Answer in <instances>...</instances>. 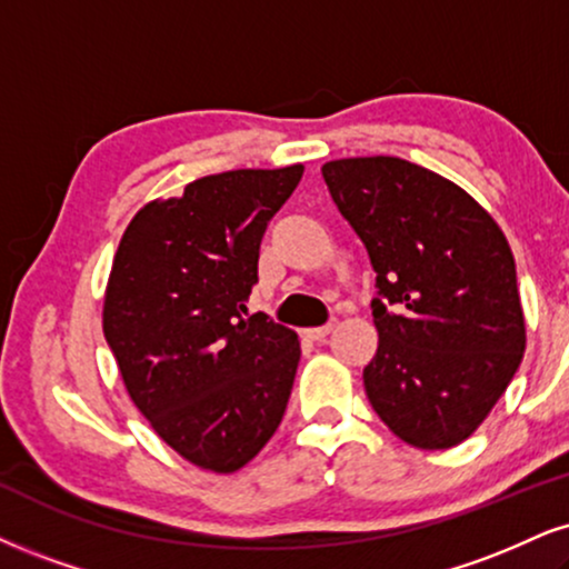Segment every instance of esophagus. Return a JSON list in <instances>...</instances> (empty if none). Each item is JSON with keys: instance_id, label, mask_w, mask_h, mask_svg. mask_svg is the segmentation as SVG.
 <instances>
[{"instance_id": "obj_1", "label": "esophagus", "mask_w": 569, "mask_h": 569, "mask_svg": "<svg viewBox=\"0 0 569 569\" xmlns=\"http://www.w3.org/2000/svg\"><path fill=\"white\" fill-rule=\"evenodd\" d=\"M332 327H335L332 321H329V325H321V327H308V329H303V338L319 342V340H325L329 332H332Z\"/></svg>"}]
</instances>
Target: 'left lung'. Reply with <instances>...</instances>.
<instances>
[{
    "label": "left lung",
    "mask_w": 569,
    "mask_h": 569,
    "mask_svg": "<svg viewBox=\"0 0 569 569\" xmlns=\"http://www.w3.org/2000/svg\"><path fill=\"white\" fill-rule=\"evenodd\" d=\"M377 273L380 346L363 369L371 409L425 451L478 430L525 353L511 248L461 187L401 158L321 166Z\"/></svg>",
    "instance_id": "obj_1"
}]
</instances>
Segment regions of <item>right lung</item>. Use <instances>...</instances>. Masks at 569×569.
I'll list each match as a JSON object with an SVG mask.
<instances>
[{
  "mask_svg": "<svg viewBox=\"0 0 569 569\" xmlns=\"http://www.w3.org/2000/svg\"><path fill=\"white\" fill-rule=\"evenodd\" d=\"M303 166L202 177L144 206L113 258L102 329L137 409L187 461L234 472L282 422L298 335L248 317L269 221Z\"/></svg>",
  "mask_w": 569,
  "mask_h": 569,
  "instance_id": "add662e5",
  "label": "right lung"
}]
</instances>
